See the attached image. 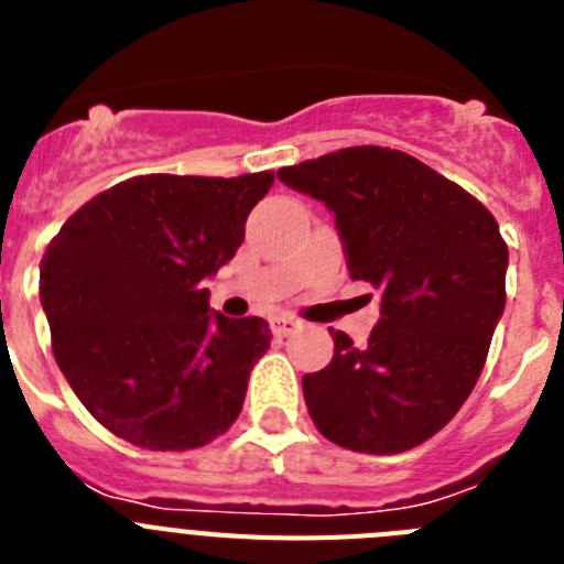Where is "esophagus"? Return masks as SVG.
<instances>
[{
	"instance_id": "obj_1",
	"label": "esophagus",
	"mask_w": 564,
	"mask_h": 564,
	"mask_svg": "<svg viewBox=\"0 0 564 564\" xmlns=\"http://www.w3.org/2000/svg\"><path fill=\"white\" fill-rule=\"evenodd\" d=\"M271 330H273V336L285 338V336H291V333L299 330V322L293 316H273Z\"/></svg>"
}]
</instances>
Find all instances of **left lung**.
<instances>
[{"instance_id":"8db88e82","label":"left lung","mask_w":564,"mask_h":564,"mask_svg":"<svg viewBox=\"0 0 564 564\" xmlns=\"http://www.w3.org/2000/svg\"><path fill=\"white\" fill-rule=\"evenodd\" d=\"M276 174L336 214L350 279L381 291L367 344L330 330L333 361L302 378L316 430L364 455L415 449L482 372L506 307L500 226L466 188L398 149H338Z\"/></svg>"}]
</instances>
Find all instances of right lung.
Segmentation results:
<instances>
[{
	"mask_svg": "<svg viewBox=\"0 0 564 564\" xmlns=\"http://www.w3.org/2000/svg\"><path fill=\"white\" fill-rule=\"evenodd\" d=\"M273 172L141 174L84 203L50 239L39 293L53 356L87 412L152 452L206 446L237 421L265 318L208 311V276L246 239Z\"/></svg>",
	"mask_w": 564,
	"mask_h": 564,
	"instance_id": "add662e5",
	"label": "right lung"
}]
</instances>
